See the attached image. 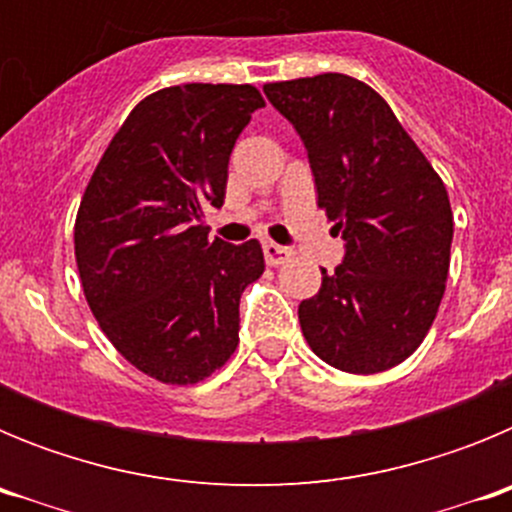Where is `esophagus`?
<instances>
[{"instance_id": "34e87169", "label": "esophagus", "mask_w": 512, "mask_h": 512, "mask_svg": "<svg viewBox=\"0 0 512 512\" xmlns=\"http://www.w3.org/2000/svg\"><path fill=\"white\" fill-rule=\"evenodd\" d=\"M292 253H295L292 248L279 246V243H274V241L264 243V256H266V264H269V266L284 264V261L292 259Z\"/></svg>"}]
</instances>
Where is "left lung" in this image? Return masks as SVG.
Wrapping results in <instances>:
<instances>
[{"label": "left lung", "mask_w": 512, "mask_h": 512, "mask_svg": "<svg viewBox=\"0 0 512 512\" xmlns=\"http://www.w3.org/2000/svg\"><path fill=\"white\" fill-rule=\"evenodd\" d=\"M305 140L343 264L300 302L315 356L348 374L402 364L436 320L451 264L449 192L390 104L346 74L264 84Z\"/></svg>", "instance_id": "obj_1"}]
</instances>
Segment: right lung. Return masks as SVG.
<instances>
[{
	"instance_id": "add662e5",
	"label": "right lung",
	"mask_w": 512,
	"mask_h": 512,
	"mask_svg": "<svg viewBox=\"0 0 512 512\" xmlns=\"http://www.w3.org/2000/svg\"><path fill=\"white\" fill-rule=\"evenodd\" d=\"M264 97L251 84H182L133 107L89 179L74 253L89 310L138 372L197 384L233 356L243 289L264 274L253 238H207L235 140Z\"/></svg>"
}]
</instances>
